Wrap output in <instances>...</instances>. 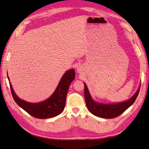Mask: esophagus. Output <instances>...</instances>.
<instances>
[{
  "mask_svg": "<svg viewBox=\"0 0 149 149\" xmlns=\"http://www.w3.org/2000/svg\"><path fill=\"white\" fill-rule=\"evenodd\" d=\"M77 72H78L79 73H80V72H81V71H82V68L81 67V66H79V67L77 68Z\"/></svg>",
  "mask_w": 149,
  "mask_h": 149,
  "instance_id": "34e87169",
  "label": "esophagus"
}]
</instances>
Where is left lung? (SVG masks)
Here are the masks:
<instances>
[{"label":"left lung","instance_id":"1","mask_svg":"<svg viewBox=\"0 0 149 149\" xmlns=\"http://www.w3.org/2000/svg\"><path fill=\"white\" fill-rule=\"evenodd\" d=\"M84 97L85 100H86V104L88 109L93 115L103 118H115V117L118 116L124 112L134 102L138 95L140 88V85L138 90L134 94V95L124 102L114 104H104L95 102L91 97L86 84L84 83Z\"/></svg>","mask_w":149,"mask_h":149}]
</instances>
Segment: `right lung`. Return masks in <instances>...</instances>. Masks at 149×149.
Wrapping results in <instances>:
<instances>
[{"label": "right lung", "instance_id": "1", "mask_svg": "<svg viewBox=\"0 0 149 149\" xmlns=\"http://www.w3.org/2000/svg\"><path fill=\"white\" fill-rule=\"evenodd\" d=\"M75 73L74 69H70L63 75L61 80L51 96L41 102L32 103L20 99L13 89L9 82L12 96L18 105L26 111L29 115L37 118L45 119L58 116L65 108L66 95L70 85L75 79Z\"/></svg>", "mask_w": 149, "mask_h": 149}]
</instances>
